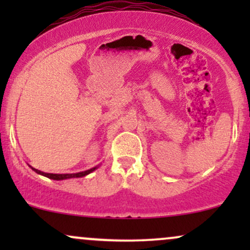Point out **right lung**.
I'll list each match as a JSON object with an SVG mask.
<instances>
[{
  "mask_svg": "<svg viewBox=\"0 0 250 250\" xmlns=\"http://www.w3.org/2000/svg\"><path fill=\"white\" fill-rule=\"evenodd\" d=\"M29 167H30L31 169H33V170L35 171V173L42 175V176H45V177H48V179H51V180L60 181V180L74 179V177H83V176H85V175L93 173V171L95 170V169L99 168V166H96V167H94V168L88 169V170L80 171V173H74V174H51V173H44V171H41V170H39V169L33 168V167H31V166H29Z\"/></svg>",
  "mask_w": 250,
  "mask_h": 250,
  "instance_id": "add662e5",
  "label": "right lung"
}]
</instances>
